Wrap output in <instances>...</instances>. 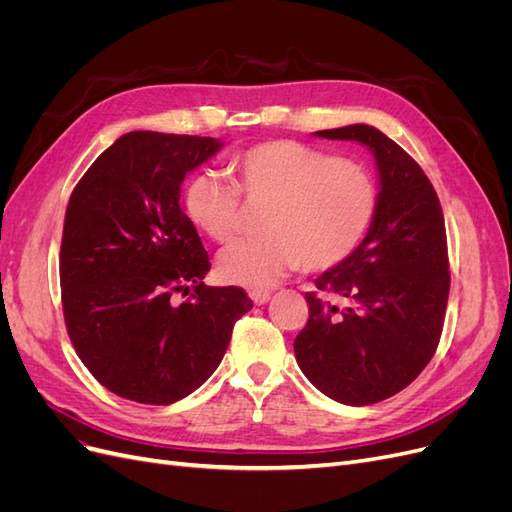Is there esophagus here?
I'll use <instances>...</instances> for the list:
<instances>
[{"label":"esophagus","instance_id":"obj_1","mask_svg":"<svg viewBox=\"0 0 512 512\" xmlns=\"http://www.w3.org/2000/svg\"><path fill=\"white\" fill-rule=\"evenodd\" d=\"M250 299L256 303V305H265L271 301V292H262V290H252L250 292Z\"/></svg>","mask_w":512,"mask_h":512}]
</instances>
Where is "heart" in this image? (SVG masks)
I'll return each instance as SVG.
<instances>
[{
  "label": "heart",
  "mask_w": 512,
  "mask_h": 512,
  "mask_svg": "<svg viewBox=\"0 0 512 512\" xmlns=\"http://www.w3.org/2000/svg\"><path fill=\"white\" fill-rule=\"evenodd\" d=\"M235 183L196 173L183 190V209L205 235L226 245L237 237L247 207H267L265 239L228 247L218 269L226 282L250 290L273 288L303 267L329 271L346 262L378 213V183L369 170L299 141H262L230 160Z\"/></svg>",
  "instance_id": "1"
}]
</instances>
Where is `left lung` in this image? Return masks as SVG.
I'll return each mask as SVG.
<instances>
[{
  "label": "left lung",
  "mask_w": 512,
  "mask_h": 512,
  "mask_svg": "<svg viewBox=\"0 0 512 512\" xmlns=\"http://www.w3.org/2000/svg\"><path fill=\"white\" fill-rule=\"evenodd\" d=\"M316 136L369 147L380 200L359 250L305 292L294 356L318 391L369 406L406 389L436 354L451 288L444 215L423 168L380 130L354 123Z\"/></svg>",
  "instance_id": "left-lung-1"
}]
</instances>
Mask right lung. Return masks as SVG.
<instances>
[{
    "label": "right lung",
    "instance_id": "right-lung-1",
    "mask_svg": "<svg viewBox=\"0 0 512 512\" xmlns=\"http://www.w3.org/2000/svg\"><path fill=\"white\" fill-rule=\"evenodd\" d=\"M222 145L128 132L70 196L59 252L70 342L91 376L138 404L168 406L196 391L254 305L243 288L203 284L209 254L179 205L185 175Z\"/></svg>",
    "mask_w": 512,
    "mask_h": 512
}]
</instances>
